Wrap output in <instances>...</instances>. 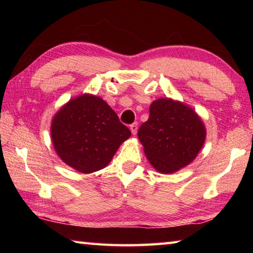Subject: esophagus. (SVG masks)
Masks as SVG:
<instances>
[{
	"label": "esophagus",
	"mask_w": 253,
	"mask_h": 253,
	"mask_svg": "<svg viewBox=\"0 0 253 253\" xmlns=\"http://www.w3.org/2000/svg\"><path fill=\"white\" fill-rule=\"evenodd\" d=\"M129 128H130V130H131V134L132 135H136L137 129H138V123H132L131 125L129 126Z\"/></svg>",
	"instance_id": "obj_1"
}]
</instances>
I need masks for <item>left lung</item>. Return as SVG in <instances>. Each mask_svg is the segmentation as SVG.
I'll return each instance as SVG.
<instances>
[{
  "instance_id": "obj_1",
  "label": "left lung",
  "mask_w": 253,
  "mask_h": 253,
  "mask_svg": "<svg viewBox=\"0 0 253 253\" xmlns=\"http://www.w3.org/2000/svg\"><path fill=\"white\" fill-rule=\"evenodd\" d=\"M138 138L155 169L169 174L198 155L205 140V128L187 106L162 98L149 107V118L139 127Z\"/></svg>"
}]
</instances>
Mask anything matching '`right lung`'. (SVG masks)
Returning <instances> with one entry per match:
<instances>
[{"label": "right lung", "instance_id": "obj_1", "mask_svg": "<svg viewBox=\"0 0 253 253\" xmlns=\"http://www.w3.org/2000/svg\"><path fill=\"white\" fill-rule=\"evenodd\" d=\"M130 130L99 97L84 95L70 100L51 125L52 143L60 158L81 173L109 164Z\"/></svg>", "mask_w": 253, "mask_h": 253}]
</instances>
